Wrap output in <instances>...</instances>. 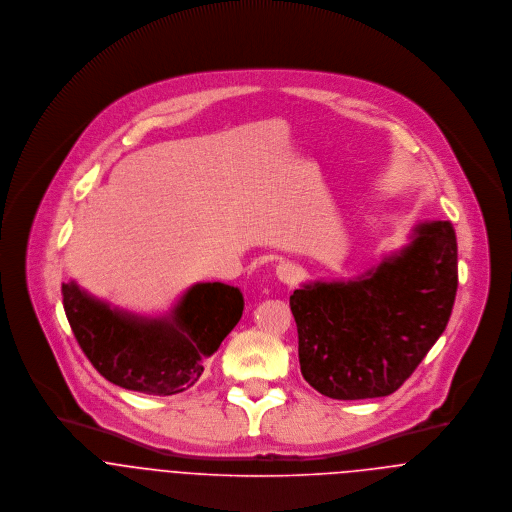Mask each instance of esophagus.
I'll return each mask as SVG.
<instances>
[{"instance_id": "1", "label": "esophagus", "mask_w": 512, "mask_h": 512, "mask_svg": "<svg viewBox=\"0 0 512 512\" xmlns=\"http://www.w3.org/2000/svg\"><path fill=\"white\" fill-rule=\"evenodd\" d=\"M276 276L282 284L286 286H292L297 280H299V268L292 264V262H282L278 268H276Z\"/></svg>"}]
</instances>
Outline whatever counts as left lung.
<instances>
[{"instance_id":"1","label":"left lung","mask_w":512,"mask_h":512,"mask_svg":"<svg viewBox=\"0 0 512 512\" xmlns=\"http://www.w3.org/2000/svg\"><path fill=\"white\" fill-rule=\"evenodd\" d=\"M408 238L353 280H315L290 295L301 374L323 396L396 392L445 331L457 292L453 224L424 220Z\"/></svg>"}]
</instances>
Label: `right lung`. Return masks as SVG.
I'll list each match as a JSON object with an SVG mask.
<instances>
[{
	"label": "right lung",
	"mask_w": 512,
	"mask_h": 512,
	"mask_svg": "<svg viewBox=\"0 0 512 512\" xmlns=\"http://www.w3.org/2000/svg\"><path fill=\"white\" fill-rule=\"evenodd\" d=\"M63 305L74 337L92 366L112 384L155 396L193 386L203 363L219 351L242 317L234 286L199 282L163 315H140L63 284Z\"/></svg>",
	"instance_id": "add662e5"
}]
</instances>
